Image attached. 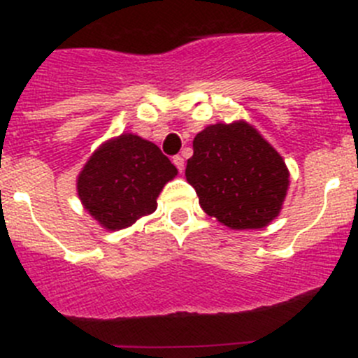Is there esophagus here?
<instances>
[{"mask_svg":"<svg viewBox=\"0 0 358 358\" xmlns=\"http://www.w3.org/2000/svg\"><path fill=\"white\" fill-rule=\"evenodd\" d=\"M173 164H175L176 168H178V171L182 173V171H183V164H185V161H183L182 156H175V157H173Z\"/></svg>","mask_w":358,"mask_h":358,"instance_id":"1","label":"esophagus"}]
</instances>
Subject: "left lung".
<instances>
[{
    "label": "left lung",
    "instance_id": "left-lung-1",
    "mask_svg": "<svg viewBox=\"0 0 358 358\" xmlns=\"http://www.w3.org/2000/svg\"><path fill=\"white\" fill-rule=\"evenodd\" d=\"M185 176L202 211L232 230L270 225L289 189L282 156L244 119L216 122L197 133Z\"/></svg>",
    "mask_w": 358,
    "mask_h": 358
}]
</instances>
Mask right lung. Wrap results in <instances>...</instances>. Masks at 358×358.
Instances as JSON below:
<instances>
[{"label": "right lung", "mask_w": 358, "mask_h": 358, "mask_svg": "<svg viewBox=\"0 0 358 358\" xmlns=\"http://www.w3.org/2000/svg\"><path fill=\"white\" fill-rule=\"evenodd\" d=\"M178 169L156 143L122 133L106 140L78 175L79 201L102 229L115 232L152 215Z\"/></svg>", "instance_id": "obj_1"}]
</instances>
